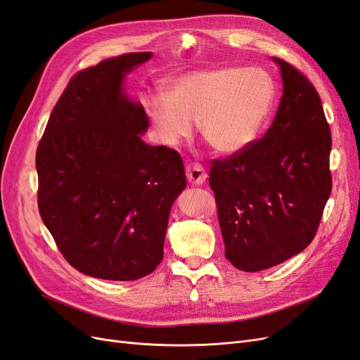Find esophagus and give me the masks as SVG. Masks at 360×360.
Wrapping results in <instances>:
<instances>
[{
	"mask_svg": "<svg viewBox=\"0 0 360 360\" xmlns=\"http://www.w3.org/2000/svg\"><path fill=\"white\" fill-rule=\"evenodd\" d=\"M186 177L189 180V183L192 184H202L207 179L205 169L202 168V165L200 163H188L186 165Z\"/></svg>",
	"mask_w": 360,
	"mask_h": 360,
	"instance_id": "1",
	"label": "esophagus"
}]
</instances>
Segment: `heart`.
I'll return each mask as SVG.
<instances>
[{"instance_id": "obj_1", "label": "heart", "mask_w": 360, "mask_h": 360, "mask_svg": "<svg viewBox=\"0 0 360 360\" xmlns=\"http://www.w3.org/2000/svg\"><path fill=\"white\" fill-rule=\"evenodd\" d=\"M276 82L261 68L226 66L177 76L167 94L148 96L144 106L158 138L168 147L191 136L198 122L217 153L236 155L263 132L276 102Z\"/></svg>"}]
</instances>
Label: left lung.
Listing matches in <instances>:
<instances>
[{"label":"left lung","mask_w":360,"mask_h":360,"mask_svg":"<svg viewBox=\"0 0 360 360\" xmlns=\"http://www.w3.org/2000/svg\"><path fill=\"white\" fill-rule=\"evenodd\" d=\"M274 61L284 93L271 126L240 153L213 159L209 172L225 258L243 271L302 252L332 191V134L320 96L292 64Z\"/></svg>","instance_id":"obj_1"}]
</instances>
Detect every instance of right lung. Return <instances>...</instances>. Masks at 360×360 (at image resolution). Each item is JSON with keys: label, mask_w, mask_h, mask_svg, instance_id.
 I'll list each match as a JSON object with an SVG mask.
<instances>
[{"label": "right lung", "mask_w": 360, "mask_h": 360, "mask_svg": "<svg viewBox=\"0 0 360 360\" xmlns=\"http://www.w3.org/2000/svg\"><path fill=\"white\" fill-rule=\"evenodd\" d=\"M150 58L130 52L75 73L37 147L41 221L68 263L93 278L150 275L186 188L180 155L139 138L147 114L123 93L124 75Z\"/></svg>", "instance_id": "1"}]
</instances>
